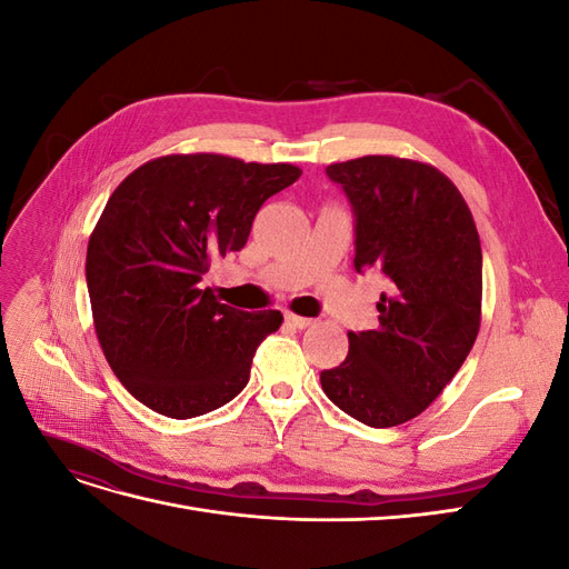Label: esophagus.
Wrapping results in <instances>:
<instances>
[{
	"instance_id": "esophagus-1",
	"label": "esophagus",
	"mask_w": 569,
	"mask_h": 569,
	"mask_svg": "<svg viewBox=\"0 0 569 569\" xmlns=\"http://www.w3.org/2000/svg\"><path fill=\"white\" fill-rule=\"evenodd\" d=\"M284 320H287V325L297 327V330H306V327H311L316 322L313 318H303V316H295V313H287Z\"/></svg>"
}]
</instances>
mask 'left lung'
<instances>
[{"instance_id": "1", "label": "left lung", "mask_w": 569, "mask_h": 569, "mask_svg": "<svg viewBox=\"0 0 569 569\" xmlns=\"http://www.w3.org/2000/svg\"><path fill=\"white\" fill-rule=\"evenodd\" d=\"M356 216L353 268L380 270V327L349 332L320 372L335 406L370 427L412 420L468 358L481 320V244L458 187L429 163L360 157L327 166Z\"/></svg>"}]
</instances>
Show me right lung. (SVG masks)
<instances>
[{
  "label": "right lung",
  "instance_id": "obj_1",
  "mask_svg": "<svg viewBox=\"0 0 569 569\" xmlns=\"http://www.w3.org/2000/svg\"><path fill=\"white\" fill-rule=\"evenodd\" d=\"M291 163L170 153L116 187L90 234L88 291L97 339L137 401L187 420L232 401L280 311L220 303L201 274L239 251L263 201L295 184Z\"/></svg>",
  "mask_w": 569,
  "mask_h": 569
}]
</instances>
